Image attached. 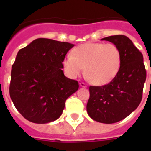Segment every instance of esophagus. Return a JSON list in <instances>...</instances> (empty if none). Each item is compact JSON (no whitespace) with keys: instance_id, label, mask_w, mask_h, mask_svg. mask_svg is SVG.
I'll return each instance as SVG.
<instances>
[{"instance_id":"esophagus-1","label":"esophagus","mask_w":151,"mask_h":151,"mask_svg":"<svg viewBox=\"0 0 151 151\" xmlns=\"http://www.w3.org/2000/svg\"><path fill=\"white\" fill-rule=\"evenodd\" d=\"M80 86L81 87H82V88H86L87 87V85L85 84V83L84 82H81L80 83Z\"/></svg>"}]
</instances>
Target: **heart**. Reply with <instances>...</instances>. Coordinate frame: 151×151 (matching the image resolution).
<instances>
[{"instance_id":"1","label":"heart","mask_w":151,"mask_h":151,"mask_svg":"<svg viewBox=\"0 0 151 151\" xmlns=\"http://www.w3.org/2000/svg\"><path fill=\"white\" fill-rule=\"evenodd\" d=\"M63 67L70 78H76L85 68L86 77L95 85L110 83L122 64V53L114 44L86 43L74 48L63 60Z\"/></svg>"}]
</instances>
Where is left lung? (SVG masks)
Wrapping results in <instances>:
<instances>
[{
	"mask_svg": "<svg viewBox=\"0 0 151 151\" xmlns=\"http://www.w3.org/2000/svg\"><path fill=\"white\" fill-rule=\"evenodd\" d=\"M119 48L122 64L118 73L107 85L90 86L87 112L96 122L112 124L120 122L139 105L147 73L142 53L124 35L101 39Z\"/></svg>",
	"mask_w": 151,
	"mask_h": 151,
	"instance_id": "8db88e82",
	"label": "left lung"
}]
</instances>
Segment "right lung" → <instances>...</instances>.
<instances>
[{
	"label": "right lung",
	"instance_id": "obj_1",
	"mask_svg": "<svg viewBox=\"0 0 151 151\" xmlns=\"http://www.w3.org/2000/svg\"><path fill=\"white\" fill-rule=\"evenodd\" d=\"M74 45L37 38L20 49L12 67L10 97L29 122L46 124L57 120L66 99L78 91L75 80L64 75L63 62Z\"/></svg>",
	"mask_w": 151,
	"mask_h": 151
}]
</instances>
